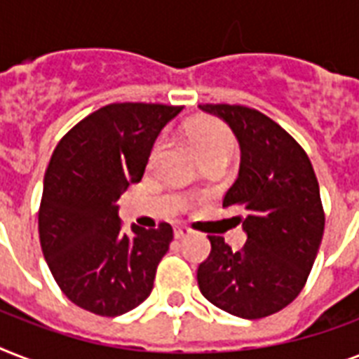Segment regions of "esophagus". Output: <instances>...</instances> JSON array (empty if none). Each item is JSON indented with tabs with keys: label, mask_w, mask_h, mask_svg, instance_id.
<instances>
[{
	"label": "esophagus",
	"mask_w": 359,
	"mask_h": 359,
	"mask_svg": "<svg viewBox=\"0 0 359 359\" xmlns=\"http://www.w3.org/2000/svg\"><path fill=\"white\" fill-rule=\"evenodd\" d=\"M191 235V231L188 229V227H182V225H180V227H177V229H175V238H186V236H190Z\"/></svg>",
	"instance_id": "34e87169"
}]
</instances>
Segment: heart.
I'll use <instances>...</instances> for the list:
<instances>
[{"instance_id": "heart-1", "label": "heart", "mask_w": 359, "mask_h": 359, "mask_svg": "<svg viewBox=\"0 0 359 359\" xmlns=\"http://www.w3.org/2000/svg\"><path fill=\"white\" fill-rule=\"evenodd\" d=\"M191 143L196 145L199 156L210 154V152H231L233 151V135L224 124L218 121H199V123L191 124L188 128ZM162 147V141H158L154 152Z\"/></svg>"}]
</instances>
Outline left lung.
<instances>
[{
  "label": "left lung",
  "instance_id": "8db88e82",
  "mask_svg": "<svg viewBox=\"0 0 359 359\" xmlns=\"http://www.w3.org/2000/svg\"><path fill=\"white\" fill-rule=\"evenodd\" d=\"M201 111L224 121L240 147L238 179L225 194L245 244L233 251L208 236L212 251L197 268V283L210 304L240 318L281 311L300 294L318 245L324 212L309 158L279 124L257 109L205 104Z\"/></svg>",
  "mask_w": 359,
  "mask_h": 359
}]
</instances>
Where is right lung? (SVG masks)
I'll use <instances>...</instances> for the list:
<instances>
[{
  "instance_id": "add662e5",
  "label": "right lung",
  "mask_w": 359,
  "mask_h": 359,
  "mask_svg": "<svg viewBox=\"0 0 359 359\" xmlns=\"http://www.w3.org/2000/svg\"><path fill=\"white\" fill-rule=\"evenodd\" d=\"M182 108L109 104L59 141L44 175L39 235L53 279L81 309L119 317L149 298L173 240L158 229H121L119 197L145 173L152 145Z\"/></svg>"
}]
</instances>
